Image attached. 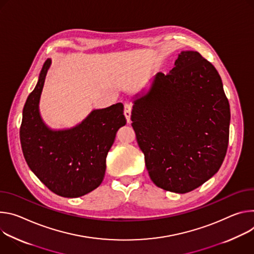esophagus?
<instances>
[{"mask_svg":"<svg viewBox=\"0 0 254 254\" xmlns=\"http://www.w3.org/2000/svg\"><path fill=\"white\" fill-rule=\"evenodd\" d=\"M131 111H132V105L130 103H125V105H124V115H125L128 123H130Z\"/></svg>","mask_w":254,"mask_h":254,"instance_id":"34e87169","label":"esophagus"}]
</instances>
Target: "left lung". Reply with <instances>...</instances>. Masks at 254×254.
Listing matches in <instances>:
<instances>
[{"label": "left lung", "instance_id": "1", "mask_svg": "<svg viewBox=\"0 0 254 254\" xmlns=\"http://www.w3.org/2000/svg\"><path fill=\"white\" fill-rule=\"evenodd\" d=\"M131 121L149 177L165 190L199 188L226 155L229 102L217 69L198 51H183L171 72L156 74L134 101Z\"/></svg>", "mask_w": 254, "mask_h": 254}]
</instances>
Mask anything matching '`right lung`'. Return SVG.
Wrapping results in <instances>:
<instances>
[{"instance_id":"right-lung-1","label":"right lung","mask_w":254,"mask_h":254,"mask_svg":"<svg viewBox=\"0 0 254 254\" xmlns=\"http://www.w3.org/2000/svg\"><path fill=\"white\" fill-rule=\"evenodd\" d=\"M51 61L47 60L35 89L23 109L20 141L25 160L34 175L54 193L77 198L103 182L106 157L118 129L126 124L123 104L94 110L77 126L50 130L38 110L40 95Z\"/></svg>"}]
</instances>
